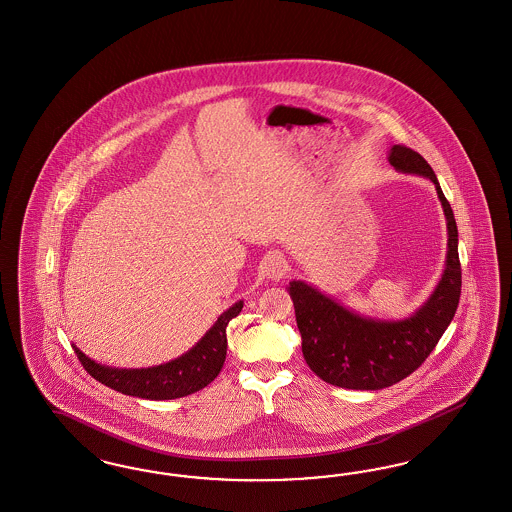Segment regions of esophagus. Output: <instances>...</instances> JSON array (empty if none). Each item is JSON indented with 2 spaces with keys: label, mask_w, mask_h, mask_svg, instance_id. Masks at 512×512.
<instances>
[{
  "label": "esophagus",
  "mask_w": 512,
  "mask_h": 512,
  "mask_svg": "<svg viewBox=\"0 0 512 512\" xmlns=\"http://www.w3.org/2000/svg\"><path fill=\"white\" fill-rule=\"evenodd\" d=\"M286 259L280 253H268L263 261V274L270 280H280L286 274Z\"/></svg>",
  "instance_id": "34e87169"
}]
</instances>
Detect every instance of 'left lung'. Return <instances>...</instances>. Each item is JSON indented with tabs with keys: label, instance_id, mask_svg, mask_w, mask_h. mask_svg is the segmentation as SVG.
<instances>
[{
	"label": "left lung",
	"instance_id": "obj_1",
	"mask_svg": "<svg viewBox=\"0 0 512 512\" xmlns=\"http://www.w3.org/2000/svg\"><path fill=\"white\" fill-rule=\"evenodd\" d=\"M389 162L400 173L427 177L434 183L448 226L446 268L429 299L404 320L364 316L303 280L289 282L287 291L308 368L341 389L379 390L406 379L436 347L461 297L457 225L432 167L419 152L402 144L390 148Z\"/></svg>",
	"mask_w": 512,
	"mask_h": 512
}]
</instances>
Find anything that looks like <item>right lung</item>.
<instances>
[{
  "label": "right lung",
  "instance_id": "obj_1",
  "mask_svg": "<svg viewBox=\"0 0 512 512\" xmlns=\"http://www.w3.org/2000/svg\"><path fill=\"white\" fill-rule=\"evenodd\" d=\"M242 308L244 301L226 308L204 337L183 356L152 368H110L85 356L76 345L72 347L85 371L106 387L144 400H175L204 389L219 375L226 358V326Z\"/></svg>",
  "mask_w": 512,
  "mask_h": 512
}]
</instances>
